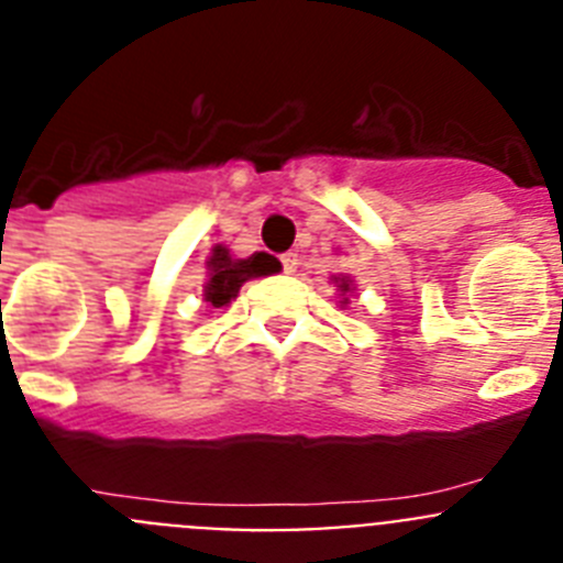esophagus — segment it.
<instances>
[{
    "label": "esophagus",
    "mask_w": 563,
    "mask_h": 563,
    "mask_svg": "<svg viewBox=\"0 0 563 563\" xmlns=\"http://www.w3.org/2000/svg\"><path fill=\"white\" fill-rule=\"evenodd\" d=\"M282 267H285V273H296L298 271V253H282Z\"/></svg>",
    "instance_id": "34e87169"
}]
</instances>
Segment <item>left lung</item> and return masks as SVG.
I'll use <instances>...</instances> for the list:
<instances>
[{"label":"left lung","mask_w":563,"mask_h":563,"mask_svg":"<svg viewBox=\"0 0 563 563\" xmlns=\"http://www.w3.org/2000/svg\"><path fill=\"white\" fill-rule=\"evenodd\" d=\"M335 285H338V290H341V292H350L352 290V278L350 276H335ZM346 301H350V298H343L341 305H346Z\"/></svg>","instance_id":"8db88e82"}]
</instances>
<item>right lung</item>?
<instances>
[{"label":"right lung","mask_w":563,"mask_h":563,"mask_svg":"<svg viewBox=\"0 0 563 563\" xmlns=\"http://www.w3.org/2000/svg\"><path fill=\"white\" fill-rule=\"evenodd\" d=\"M208 282H206V301L211 307H225L236 298L239 287L258 276H271L276 273L278 262L271 253H253L247 258H233L231 251L217 245L208 256Z\"/></svg>","instance_id":"obj_1"}]
</instances>
